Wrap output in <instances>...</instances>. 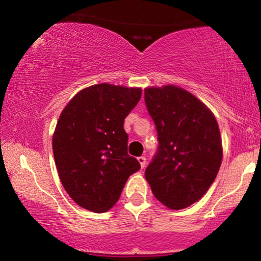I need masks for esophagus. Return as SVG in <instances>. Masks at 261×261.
I'll return each instance as SVG.
<instances>
[{
	"mask_svg": "<svg viewBox=\"0 0 261 261\" xmlns=\"http://www.w3.org/2000/svg\"><path fill=\"white\" fill-rule=\"evenodd\" d=\"M138 162H139V164H140V166L142 167V169H144L145 165H146V158H145V156H139Z\"/></svg>",
	"mask_w": 261,
	"mask_h": 261,
	"instance_id": "obj_1",
	"label": "esophagus"
}]
</instances>
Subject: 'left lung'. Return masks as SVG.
Listing matches in <instances>:
<instances>
[{"label":"left lung","instance_id":"left-lung-1","mask_svg":"<svg viewBox=\"0 0 261 261\" xmlns=\"http://www.w3.org/2000/svg\"><path fill=\"white\" fill-rule=\"evenodd\" d=\"M145 102L159 142L146 180L164 205L184 209L204 196L219 172V124L204 103L176 85L146 88Z\"/></svg>","mask_w":261,"mask_h":261}]
</instances>
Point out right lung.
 I'll list each match as a JSON object with an SVG mask.
<instances>
[{"instance_id":"right-lung-1","label":"right lung","mask_w":261,"mask_h":261,"mask_svg":"<svg viewBox=\"0 0 261 261\" xmlns=\"http://www.w3.org/2000/svg\"><path fill=\"white\" fill-rule=\"evenodd\" d=\"M141 98L140 88L108 83L81 90L60 114L52 139L64 189L78 205L106 213L119 201L140 164L127 152L123 122Z\"/></svg>"}]
</instances>
